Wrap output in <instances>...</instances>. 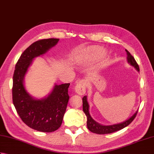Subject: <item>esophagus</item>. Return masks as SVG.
<instances>
[{
	"mask_svg": "<svg viewBox=\"0 0 154 154\" xmlns=\"http://www.w3.org/2000/svg\"><path fill=\"white\" fill-rule=\"evenodd\" d=\"M86 81L85 80H80L75 87V93L80 94V95H83L86 92Z\"/></svg>",
	"mask_w": 154,
	"mask_h": 154,
	"instance_id": "obj_1",
	"label": "esophagus"
}]
</instances>
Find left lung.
Listing matches in <instances>:
<instances>
[{
    "label": "left lung",
    "instance_id": "obj_1",
    "mask_svg": "<svg viewBox=\"0 0 154 154\" xmlns=\"http://www.w3.org/2000/svg\"><path fill=\"white\" fill-rule=\"evenodd\" d=\"M126 51L127 54V61L128 62V63H130L132 66H133L137 71L139 72L140 68L138 63H137V62L135 60L134 57L130 54V52L127 50H126ZM89 109V103L87 102V96H84L83 97V110L87 118V128L91 132L97 134H110L124 128L128 126L129 124L132 122L134 119H135V117L136 116L137 113H138V110H137L129 119L125 120L124 122L119 123V124H113V125L104 126L97 122L95 120H94L93 119V118L90 115Z\"/></svg>",
    "mask_w": 154,
    "mask_h": 154
}]
</instances>
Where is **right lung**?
<instances>
[{"label":"right lung","mask_w":154,"mask_h":154,"mask_svg":"<svg viewBox=\"0 0 154 154\" xmlns=\"http://www.w3.org/2000/svg\"><path fill=\"white\" fill-rule=\"evenodd\" d=\"M59 40L44 39L31 44L20 57L13 75L12 101L17 113L27 126L42 132H54L61 126L69 99L70 83L55 85L48 97L35 99L26 90L24 79L34 59L46 53Z\"/></svg>","instance_id":"1"}]
</instances>
